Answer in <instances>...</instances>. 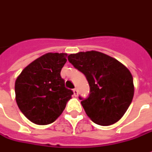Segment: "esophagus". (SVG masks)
I'll return each instance as SVG.
<instances>
[{
    "instance_id": "obj_1",
    "label": "esophagus",
    "mask_w": 152,
    "mask_h": 152,
    "mask_svg": "<svg viewBox=\"0 0 152 152\" xmlns=\"http://www.w3.org/2000/svg\"><path fill=\"white\" fill-rule=\"evenodd\" d=\"M73 94H74V96H75V97H77V96H78V90L76 89H73Z\"/></svg>"
}]
</instances>
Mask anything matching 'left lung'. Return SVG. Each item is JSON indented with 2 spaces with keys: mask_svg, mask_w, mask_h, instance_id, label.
I'll use <instances>...</instances> for the list:
<instances>
[{
  "mask_svg": "<svg viewBox=\"0 0 152 152\" xmlns=\"http://www.w3.org/2000/svg\"><path fill=\"white\" fill-rule=\"evenodd\" d=\"M68 61L89 82V97H79L87 115L99 125L117 122L134 98V80L129 70L114 58L94 50L72 53Z\"/></svg>",
  "mask_w": 152,
  "mask_h": 152,
  "instance_id": "obj_1",
  "label": "left lung"
}]
</instances>
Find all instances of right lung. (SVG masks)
I'll use <instances>...</instances> for the list:
<instances>
[{
	"mask_svg": "<svg viewBox=\"0 0 152 152\" xmlns=\"http://www.w3.org/2000/svg\"><path fill=\"white\" fill-rule=\"evenodd\" d=\"M66 53H48L34 60L15 80V99L28 120L39 125L53 123L62 114L72 90L60 76Z\"/></svg>",
	"mask_w": 152,
	"mask_h": 152,
	"instance_id": "1",
	"label": "right lung"
}]
</instances>
